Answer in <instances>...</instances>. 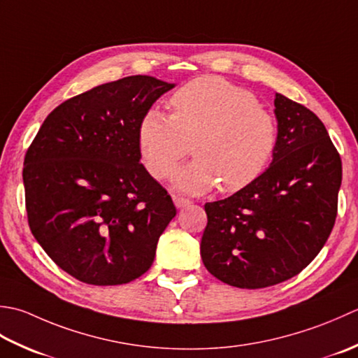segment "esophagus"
<instances>
[{
  "label": "esophagus",
  "instance_id": "esophagus-1",
  "mask_svg": "<svg viewBox=\"0 0 358 358\" xmlns=\"http://www.w3.org/2000/svg\"><path fill=\"white\" fill-rule=\"evenodd\" d=\"M173 201H174V206H176L178 208H185L189 206V203H192V201L180 198V196H173Z\"/></svg>",
  "mask_w": 358,
  "mask_h": 358
}]
</instances>
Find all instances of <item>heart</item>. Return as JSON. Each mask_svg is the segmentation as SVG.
<instances>
[{"label": "heart", "mask_w": 358, "mask_h": 358, "mask_svg": "<svg viewBox=\"0 0 358 358\" xmlns=\"http://www.w3.org/2000/svg\"><path fill=\"white\" fill-rule=\"evenodd\" d=\"M171 106V115L151 108L138 123V147L155 178H171L189 143L196 159L174 178V188L187 194L217 184L224 193L239 192L271 165L278 122L250 91L221 77H201L174 92Z\"/></svg>", "instance_id": "1"}]
</instances>
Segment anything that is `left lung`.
<instances>
[{
    "label": "left lung",
    "mask_w": 358,
    "mask_h": 358,
    "mask_svg": "<svg viewBox=\"0 0 358 358\" xmlns=\"http://www.w3.org/2000/svg\"><path fill=\"white\" fill-rule=\"evenodd\" d=\"M278 148L268 169L230 198L206 203L201 257L230 286L262 289L300 273L337 217L341 159L310 109L275 96Z\"/></svg>",
    "instance_id": "obj_1"
}]
</instances>
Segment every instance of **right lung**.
<instances>
[{
	"label": "right lung",
	"mask_w": 358,
	"mask_h": 358,
	"mask_svg": "<svg viewBox=\"0 0 358 358\" xmlns=\"http://www.w3.org/2000/svg\"><path fill=\"white\" fill-rule=\"evenodd\" d=\"M174 87L131 76L58 105L24 157L32 235L64 272L94 286L143 275L176 216L166 189L141 164L138 123Z\"/></svg>",
	"instance_id": "obj_1"
}]
</instances>
